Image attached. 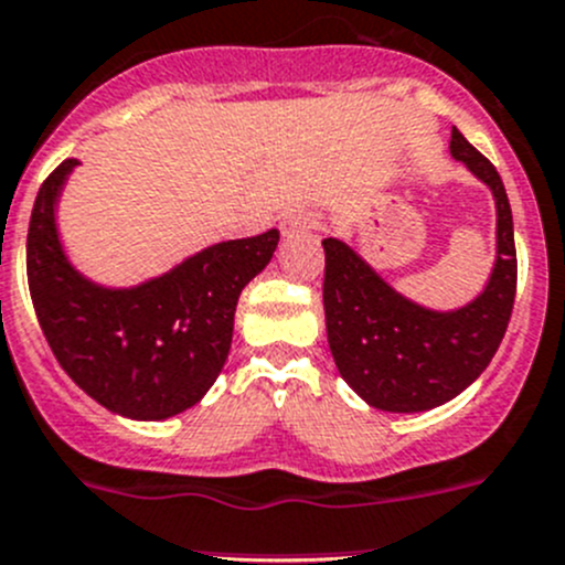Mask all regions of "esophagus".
<instances>
[{
  "instance_id": "esophagus-1",
  "label": "esophagus",
  "mask_w": 565,
  "mask_h": 565,
  "mask_svg": "<svg viewBox=\"0 0 565 565\" xmlns=\"http://www.w3.org/2000/svg\"><path fill=\"white\" fill-rule=\"evenodd\" d=\"M280 231L285 238H294V236H301V233L316 231V216L307 214V211H290V214L282 216Z\"/></svg>"
}]
</instances>
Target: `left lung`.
<instances>
[{"label": "left lung", "instance_id": "1", "mask_svg": "<svg viewBox=\"0 0 565 565\" xmlns=\"http://www.w3.org/2000/svg\"><path fill=\"white\" fill-rule=\"evenodd\" d=\"M450 156L486 183L497 209L494 269L483 290L456 310H431L406 299L356 249L323 238L327 340L340 376L382 412H426L465 393L486 371L511 321L516 296L513 216L500 172L459 128Z\"/></svg>", "mask_w": 565, "mask_h": 565}]
</instances>
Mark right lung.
<instances>
[{
  "instance_id": "right-lung-1",
  "label": "right lung",
  "mask_w": 565,
  "mask_h": 565,
  "mask_svg": "<svg viewBox=\"0 0 565 565\" xmlns=\"http://www.w3.org/2000/svg\"><path fill=\"white\" fill-rule=\"evenodd\" d=\"M65 159L41 186L26 233V280L63 371L104 409L167 420L198 404L227 360L238 296L269 266L280 231L211 244L170 271L128 288L82 275L65 255L57 205Z\"/></svg>"
}]
</instances>
